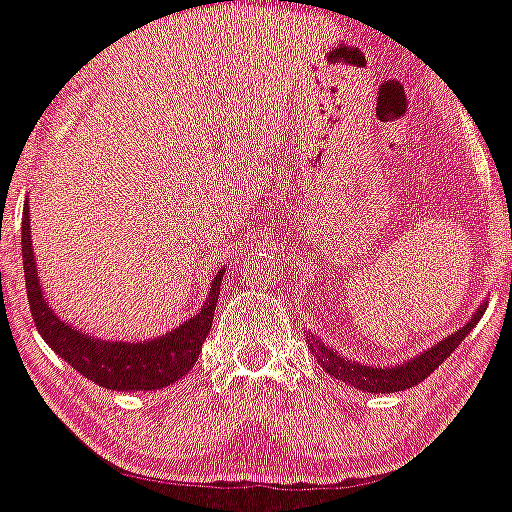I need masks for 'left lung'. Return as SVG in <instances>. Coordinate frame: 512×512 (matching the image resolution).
<instances>
[{
    "label": "left lung",
    "mask_w": 512,
    "mask_h": 512,
    "mask_svg": "<svg viewBox=\"0 0 512 512\" xmlns=\"http://www.w3.org/2000/svg\"><path fill=\"white\" fill-rule=\"evenodd\" d=\"M484 310L486 305H481L467 325L460 327L455 334H450V337H445L443 342L433 344L431 349L424 351L421 356H416L414 361L397 363V366H387V368L361 366V363L349 361V358H344L342 354H334L332 349H327V346L315 337H308V344L310 349H313V354L317 358V363L322 366V370H327V373L334 375V378L344 380V383L354 385L356 390L402 392V390H409V387L424 383L428 375H431L433 370H436L440 363H443L445 358H448L452 351L462 344V339L474 330V325L481 320Z\"/></svg>",
    "instance_id": "obj_1"
}]
</instances>
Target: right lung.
<instances>
[{"instance_id": "right-lung-1", "label": "right lung", "mask_w": 512, "mask_h": 512, "mask_svg": "<svg viewBox=\"0 0 512 512\" xmlns=\"http://www.w3.org/2000/svg\"><path fill=\"white\" fill-rule=\"evenodd\" d=\"M21 248H23V272H26V293L31 303V315L40 337L60 354L74 370L96 385L108 390H161L168 387L187 370L195 366L204 339L214 322V310L219 303L221 279L226 269L211 276V289L207 303L202 305L199 315L190 317L185 325L170 330L166 337L151 339V342H101L88 334L72 330V325L62 322L60 317L45 303L40 291L38 272L33 260V240L28 209L23 211L21 221Z\"/></svg>"}]
</instances>
